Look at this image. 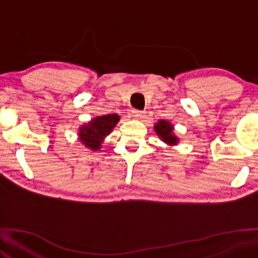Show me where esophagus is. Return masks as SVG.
<instances>
[{
	"label": "esophagus",
	"mask_w": 258,
	"mask_h": 258,
	"mask_svg": "<svg viewBox=\"0 0 258 258\" xmlns=\"http://www.w3.org/2000/svg\"><path fill=\"white\" fill-rule=\"evenodd\" d=\"M132 114L135 119H142L145 117L144 111H140V110H133Z\"/></svg>",
	"instance_id": "34e87169"
}]
</instances>
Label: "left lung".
<instances>
[{"mask_svg": "<svg viewBox=\"0 0 258 258\" xmlns=\"http://www.w3.org/2000/svg\"><path fill=\"white\" fill-rule=\"evenodd\" d=\"M154 130L159 138L163 140L166 145L176 146L178 144V138L173 134L172 124L167 122V120H158V123H155L154 125Z\"/></svg>", "mask_w": 258, "mask_h": 258, "instance_id": "1", "label": "left lung"}]
</instances>
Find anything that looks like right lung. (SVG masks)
Instances as JSON below:
<instances>
[{
	"label": "right lung",
	"mask_w": 258,
	"mask_h": 258,
	"mask_svg": "<svg viewBox=\"0 0 258 258\" xmlns=\"http://www.w3.org/2000/svg\"><path fill=\"white\" fill-rule=\"evenodd\" d=\"M118 120L119 116L116 113L95 117L91 122L84 124L80 128V132H79L80 142L92 151H98L101 148L105 136L112 132Z\"/></svg>",
	"instance_id": "right-lung-1"
}]
</instances>
